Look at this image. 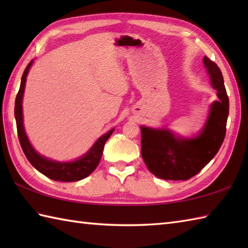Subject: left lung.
I'll list each match as a JSON object with an SVG mask.
<instances>
[{"label":"left lung","instance_id":"obj_1","mask_svg":"<svg viewBox=\"0 0 248 248\" xmlns=\"http://www.w3.org/2000/svg\"><path fill=\"white\" fill-rule=\"evenodd\" d=\"M203 62L219 101L211 105L209 119L196 139L178 140L166 130L140 128L141 156L148 170L164 180H188L217 154L226 135L229 99L222 71L209 57Z\"/></svg>","mask_w":248,"mask_h":248}]
</instances>
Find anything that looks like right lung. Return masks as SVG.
<instances>
[{
  "label": "right lung",
  "mask_w": 248,
  "mask_h": 248,
  "mask_svg": "<svg viewBox=\"0 0 248 248\" xmlns=\"http://www.w3.org/2000/svg\"><path fill=\"white\" fill-rule=\"evenodd\" d=\"M31 62H33V61L30 62V64L26 66L23 72L22 78H21L20 89L17 93V97H16L15 102V117L16 123H17L18 138L21 148H22L26 159L29 160L31 164L33 165L37 170L44 173L45 176L52 179V180L64 182H75L81 180V179H84L91 175V173L96 170L100 160H101L104 145L107 143L109 136L112 135L114 129L102 135L85 155L75 162L59 163L46 159V157L37 154L30 144L28 136L25 134L22 119V97L24 93L26 76H28Z\"/></svg>",
  "instance_id": "1"
}]
</instances>
